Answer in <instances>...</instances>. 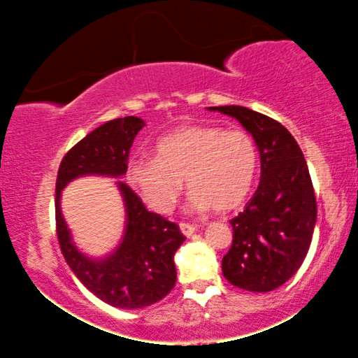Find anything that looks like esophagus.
Instances as JSON below:
<instances>
[{
    "label": "esophagus",
    "mask_w": 358,
    "mask_h": 358,
    "mask_svg": "<svg viewBox=\"0 0 358 358\" xmlns=\"http://www.w3.org/2000/svg\"><path fill=\"white\" fill-rule=\"evenodd\" d=\"M180 231H182L183 236L188 237L196 231V227H195V225H192V224H187V222H180Z\"/></svg>",
    "instance_id": "esophagus-1"
}]
</instances>
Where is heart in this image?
I'll return each instance as SVG.
<instances>
[{
  "label": "heart",
  "instance_id": "1",
  "mask_svg": "<svg viewBox=\"0 0 358 358\" xmlns=\"http://www.w3.org/2000/svg\"><path fill=\"white\" fill-rule=\"evenodd\" d=\"M257 166V145L245 131L187 124L156 143L155 158L133 159L126 176L155 212L173 207L185 180L192 208L227 213L248 200Z\"/></svg>",
  "mask_w": 358,
  "mask_h": 358
}]
</instances>
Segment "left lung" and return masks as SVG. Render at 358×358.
Listing matches in <instances>:
<instances>
[{
	"instance_id": "1",
	"label": "left lung",
	"mask_w": 358,
	"mask_h": 358,
	"mask_svg": "<svg viewBox=\"0 0 358 358\" xmlns=\"http://www.w3.org/2000/svg\"><path fill=\"white\" fill-rule=\"evenodd\" d=\"M210 109L236 117L261 156V182L245 210L231 220L234 239L222 273L236 287L268 293L294 276L313 237L316 196L306 159L276 119L242 106Z\"/></svg>"
}]
</instances>
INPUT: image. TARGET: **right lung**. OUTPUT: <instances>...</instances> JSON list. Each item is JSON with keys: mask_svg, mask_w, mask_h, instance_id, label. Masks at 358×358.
Wrapping results in <instances>:
<instances>
[{"mask_svg": "<svg viewBox=\"0 0 358 358\" xmlns=\"http://www.w3.org/2000/svg\"><path fill=\"white\" fill-rule=\"evenodd\" d=\"M143 126V119L126 116L96 127L67 151L55 183L57 237L65 261L90 293L110 306L126 310L153 305L173 289V256L185 236L175 222L148 210L136 193L119 182L127 217L124 237L109 257L89 259L72 244L60 212V192L82 175H124L129 150Z\"/></svg>", "mask_w": 358, "mask_h": 358, "instance_id": "1", "label": "right lung"}]
</instances>
